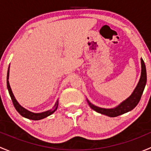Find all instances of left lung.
I'll use <instances>...</instances> for the list:
<instances>
[{
    "label": "left lung",
    "mask_w": 151,
    "mask_h": 151,
    "mask_svg": "<svg viewBox=\"0 0 151 151\" xmlns=\"http://www.w3.org/2000/svg\"><path fill=\"white\" fill-rule=\"evenodd\" d=\"M141 60V76L139 78V83L136 86L135 89L131 94L129 97H128L126 100L122 101L121 104H119L118 106L113 108H109V109H106V108H102L97 106L96 105L93 104L89 101V100L87 99V101L88 104L90 106V107L92 109L95 110L96 112L101 113L102 115H105L106 116L111 117H117L118 115H123V114L126 113V112H129V111L132 110L139 103V100H140L142 95L143 91L145 87L146 82H147V74H146V68L145 65L144 61H143L142 58Z\"/></svg>",
    "instance_id": "1"
}]
</instances>
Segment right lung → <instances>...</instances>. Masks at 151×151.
<instances>
[{
  "label": "right lung",
  "mask_w": 151,
  "mask_h": 151,
  "mask_svg": "<svg viewBox=\"0 0 151 151\" xmlns=\"http://www.w3.org/2000/svg\"><path fill=\"white\" fill-rule=\"evenodd\" d=\"M9 68L10 67L9 66L8 71H7V88H8L9 93L11 99H12V102H13V104L14 106L15 109H17V111L22 117H24V118H28V119L30 120H33V121H39V120H42L43 119V118H47V117L50 116V115H52V114L54 113V112H55L56 109H58V99L57 100V101H56L55 104L54 106H53L51 109H49V110L45 111V112H39V113L30 112V111H29L27 109H25V108H24L23 106H21V105L18 103V101H17L16 99H15L13 93H12V88H11L10 87L9 82Z\"/></svg>",
  "instance_id": "obj_1"
}]
</instances>
